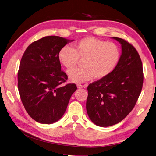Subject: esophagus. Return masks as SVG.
<instances>
[{"instance_id": "1", "label": "esophagus", "mask_w": 156, "mask_h": 156, "mask_svg": "<svg viewBox=\"0 0 156 156\" xmlns=\"http://www.w3.org/2000/svg\"><path fill=\"white\" fill-rule=\"evenodd\" d=\"M77 87L78 88H83L84 87L81 84H77Z\"/></svg>"}]
</instances>
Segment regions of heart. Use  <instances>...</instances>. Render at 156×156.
I'll return each mask as SVG.
<instances>
[{
	"label": "heart",
	"instance_id": "heart-1",
	"mask_svg": "<svg viewBox=\"0 0 156 156\" xmlns=\"http://www.w3.org/2000/svg\"><path fill=\"white\" fill-rule=\"evenodd\" d=\"M83 67L68 71L69 80L73 83H82L93 77L101 79L110 75L120 58L119 47L112 42L93 37H86L74 45V49L66 45L58 53L60 63L66 68H71L77 64L79 59Z\"/></svg>",
	"mask_w": 156,
	"mask_h": 156
}]
</instances>
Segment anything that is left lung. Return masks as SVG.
Returning <instances> with one entry per match:
<instances>
[{
    "label": "left lung",
    "mask_w": 156,
    "mask_h": 156,
    "mask_svg": "<svg viewBox=\"0 0 156 156\" xmlns=\"http://www.w3.org/2000/svg\"><path fill=\"white\" fill-rule=\"evenodd\" d=\"M111 38L121 45L119 62L110 75L87 88V114L100 127L111 126L124 119L135 107L143 84V64L135 48L120 37Z\"/></svg>",
    "instance_id": "left-lung-1"
}]
</instances>
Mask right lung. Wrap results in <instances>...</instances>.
<instances>
[{
  "label": "right lung",
  "instance_id": "right-lung-1",
  "mask_svg": "<svg viewBox=\"0 0 156 156\" xmlns=\"http://www.w3.org/2000/svg\"><path fill=\"white\" fill-rule=\"evenodd\" d=\"M49 36L32 43L25 50L18 71V89L28 114L37 122L51 124L59 120L76 91L75 84L62 86L68 79L61 70L58 53L69 42Z\"/></svg>",
  "mask_w": 156,
  "mask_h": 156
}]
</instances>
